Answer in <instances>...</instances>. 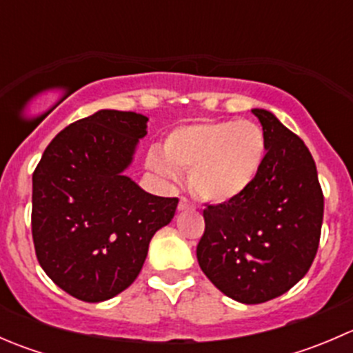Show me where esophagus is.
Instances as JSON below:
<instances>
[{
    "label": "esophagus",
    "mask_w": 353,
    "mask_h": 353,
    "mask_svg": "<svg viewBox=\"0 0 353 353\" xmlns=\"http://www.w3.org/2000/svg\"><path fill=\"white\" fill-rule=\"evenodd\" d=\"M177 208H179L181 212H183V210H190V208H193V203H191L190 199H188V198L181 196V199H179V205H177Z\"/></svg>",
    "instance_id": "1"
}]
</instances>
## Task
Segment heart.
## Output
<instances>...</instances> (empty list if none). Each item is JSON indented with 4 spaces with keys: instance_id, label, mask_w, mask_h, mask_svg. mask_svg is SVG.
Returning a JSON list of instances; mask_svg holds the SVG:
<instances>
[{
    "instance_id": "1",
    "label": "heart",
    "mask_w": 353,
    "mask_h": 353,
    "mask_svg": "<svg viewBox=\"0 0 353 353\" xmlns=\"http://www.w3.org/2000/svg\"><path fill=\"white\" fill-rule=\"evenodd\" d=\"M266 133L254 121H199L176 128L162 143V155L150 154L147 167L163 179L186 170L198 198L227 203L241 198L265 163Z\"/></svg>"
}]
</instances>
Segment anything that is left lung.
Wrapping results in <instances>:
<instances>
[{
  "label": "left lung",
  "instance_id": "obj_1",
  "mask_svg": "<svg viewBox=\"0 0 353 353\" xmlns=\"http://www.w3.org/2000/svg\"><path fill=\"white\" fill-rule=\"evenodd\" d=\"M266 133L265 163L234 201L203 210L199 268L227 297L261 304L290 290L311 268L325 196L304 141L270 110L252 109Z\"/></svg>",
  "mask_w": 353,
  "mask_h": 353
}]
</instances>
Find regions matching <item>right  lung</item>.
<instances>
[{"mask_svg": "<svg viewBox=\"0 0 353 353\" xmlns=\"http://www.w3.org/2000/svg\"><path fill=\"white\" fill-rule=\"evenodd\" d=\"M148 117L102 109L59 131L32 176V239L49 279L85 302L137 280L177 198L154 196L124 176Z\"/></svg>", "mask_w": 353, "mask_h": 353, "instance_id": "add662e5", "label": "right lung"}]
</instances>
